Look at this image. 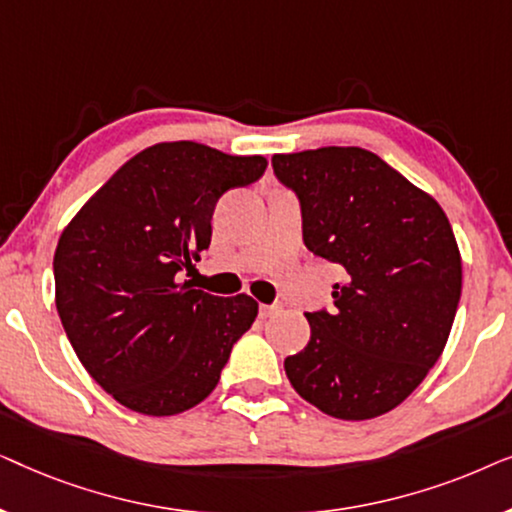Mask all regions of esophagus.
<instances>
[{
	"mask_svg": "<svg viewBox=\"0 0 512 512\" xmlns=\"http://www.w3.org/2000/svg\"><path fill=\"white\" fill-rule=\"evenodd\" d=\"M277 312H282V305H279V303L258 307V314H261V319H268V317H272V314H277Z\"/></svg>",
	"mask_w": 512,
	"mask_h": 512,
	"instance_id": "1",
	"label": "esophagus"
}]
</instances>
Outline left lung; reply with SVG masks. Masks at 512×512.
<instances>
[{
	"label": "left lung",
	"instance_id": "obj_1",
	"mask_svg": "<svg viewBox=\"0 0 512 512\" xmlns=\"http://www.w3.org/2000/svg\"><path fill=\"white\" fill-rule=\"evenodd\" d=\"M303 242L342 268L333 310L305 312L312 335L286 356L293 389L326 415L380 417L443 354L461 298V256L436 200L359 146L277 153Z\"/></svg>",
	"mask_w": 512,
	"mask_h": 512
}]
</instances>
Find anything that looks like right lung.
<instances>
[{
    "label": "right lung",
    "instance_id": "add662e5",
    "mask_svg": "<svg viewBox=\"0 0 512 512\" xmlns=\"http://www.w3.org/2000/svg\"><path fill=\"white\" fill-rule=\"evenodd\" d=\"M265 167L263 156L195 142L149 146L62 230L60 321L83 368L125 408L170 417L205 401L254 324V298L209 296L179 279L212 242L221 195Z\"/></svg>",
    "mask_w": 512,
    "mask_h": 512
}]
</instances>
